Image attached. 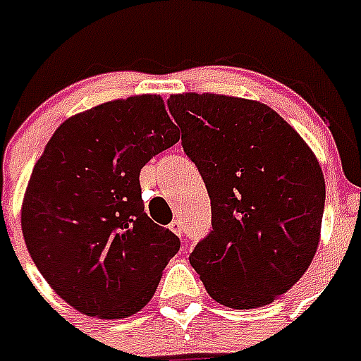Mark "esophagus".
<instances>
[{"instance_id": "esophagus-1", "label": "esophagus", "mask_w": 361, "mask_h": 361, "mask_svg": "<svg viewBox=\"0 0 361 361\" xmlns=\"http://www.w3.org/2000/svg\"><path fill=\"white\" fill-rule=\"evenodd\" d=\"M169 228H170V231H172V232H174V234H176V236H183V225H181V221L180 219H174V221H172V223H170V225H169Z\"/></svg>"}]
</instances>
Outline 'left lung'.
<instances>
[{
    "label": "left lung",
    "mask_w": 361,
    "mask_h": 361,
    "mask_svg": "<svg viewBox=\"0 0 361 361\" xmlns=\"http://www.w3.org/2000/svg\"><path fill=\"white\" fill-rule=\"evenodd\" d=\"M169 109L212 200V232L189 262L215 302L268 305L302 279L319 247L326 200L319 161L258 101L178 93Z\"/></svg>",
    "instance_id": "left-lung-1"
}]
</instances>
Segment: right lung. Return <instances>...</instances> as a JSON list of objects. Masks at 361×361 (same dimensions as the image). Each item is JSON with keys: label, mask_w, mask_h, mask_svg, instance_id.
Here are the masks:
<instances>
[{"label": "right lung", "mask_w": 361, "mask_h": 361, "mask_svg": "<svg viewBox=\"0 0 361 361\" xmlns=\"http://www.w3.org/2000/svg\"><path fill=\"white\" fill-rule=\"evenodd\" d=\"M180 140L159 95L71 116L33 166L22 234L61 300L97 319H127L157 290L180 238L144 212L142 166Z\"/></svg>", "instance_id": "obj_1"}]
</instances>
